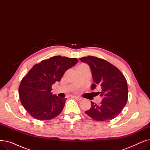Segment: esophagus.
I'll use <instances>...</instances> for the list:
<instances>
[{"label":"esophagus","mask_w":150,"mask_h":150,"mask_svg":"<svg viewBox=\"0 0 150 150\" xmlns=\"http://www.w3.org/2000/svg\"><path fill=\"white\" fill-rule=\"evenodd\" d=\"M73 97L74 98H75L76 100H78V101H80V100H82V98H81V97H77V96H73Z\"/></svg>","instance_id":"34e87169"}]
</instances>
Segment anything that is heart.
Listing matches in <instances>:
<instances>
[{"label":"heart","mask_w":150,"mask_h":150,"mask_svg":"<svg viewBox=\"0 0 150 150\" xmlns=\"http://www.w3.org/2000/svg\"><path fill=\"white\" fill-rule=\"evenodd\" d=\"M86 66V64H80L79 66H78V67H83V66Z\"/></svg>","instance_id":"obj_1"}]
</instances>
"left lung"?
<instances>
[{
  "label": "left lung",
  "instance_id": "left-lung-1",
  "mask_svg": "<svg viewBox=\"0 0 150 150\" xmlns=\"http://www.w3.org/2000/svg\"><path fill=\"white\" fill-rule=\"evenodd\" d=\"M90 66L94 83L91 88L97 86L101 87L97 92L102 97L99 105L91 101V107L85 113L97 121L114 119L127 104L128 96L127 81L121 71L108 61L96 57L88 56L80 58Z\"/></svg>",
  "mask_w": 150,
  "mask_h": 150
}]
</instances>
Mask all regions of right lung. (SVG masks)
<instances>
[{"label":"right lung","instance_id":"obj_1","mask_svg":"<svg viewBox=\"0 0 150 150\" xmlns=\"http://www.w3.org/2000/svg\"><path fill=\"white\" fill-rule=\"evenodd\" d=\"M76 58L53 57L33 66L23 77L19 87L22 105L39 120H49L58 116L67 98L52 95V86L60 81L66 71L75 66Z\"/></svg>","mask_w":150,"mask_h":150}]
</instances>
